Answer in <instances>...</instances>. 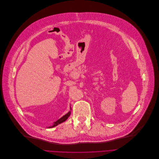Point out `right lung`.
Listing matches in <instances>:
<instances>
[{
	"instance_id": "1",
	"label": "right lung",
	"mask_w": 159,
	"mask_h": 159,
	"mask_svg": "<svg viewBox=\"0 0 159 159\" xmlns=\"http://www.w3.org/2000/svg\"><path fill=\"white\" fill-rule=\"evenodd\" d=\"M70 115H71V111H69L68 113H66L65 115H64L62 117H61V118H59L58 120H57L56 121H55V122L54 123V124H53L52 126H48V128H49V129H50V128H53V127H54V126H57V125H59V124H60V123H62V122H64L65 121H66V120L68 118V117L70 116Z\"/></svg>"
}]
</instances>
